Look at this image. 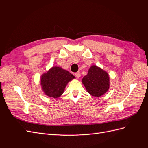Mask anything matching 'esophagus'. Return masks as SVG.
<instances>
[{
    "instance_id": "1",
    "label": "esophagus",
    "mask_w": 148,
    "mask_h": 148,
    "mask_svg": "<svg viewBox=\"0 0 148 148\" xmlns=\"http://www.w3.org/2000/svg\"><path fill=\"white\" fill-rule=\"evenodd\" d=\"M75 76L77 77V78H79L80 77V76H81V73H80L79 71H78V72H77L75 73Z\"/></svg>"
}]
</instances>
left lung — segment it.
<instances>
[{"label":"left lung","mask_w":148,"mask_h":148,"mask_svg":"<svg viewBox=\"0 0 148 148\" xmlns=\"http://www.w3.org/2000/svg\"><path fill=\"white\" fill-rule=\"evenodd\" d=\"M82 83L88 93L92 96L100 97L108 91L110 87L109 76L106 71L96 65L89 68Z\"/></svg>","instance_id":"left-lung-1"}]
</instances>
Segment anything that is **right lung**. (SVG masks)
<instances>
[{"instance_id":"1","label":"right lung","mask_w":148,"mask_h":148,"mask_svg":"<svg viewBox=\"0 0 148 148\" xmlns=\"http://www.w3.org/2000/svg\"><path fill=\"white\" fill-rule=\"evenodd\" d=\"M75 76L59 66H52L41 77V85L45 95L50 97L58 98L64 93L66 84Z\"/></svg>"}]
</instances>
